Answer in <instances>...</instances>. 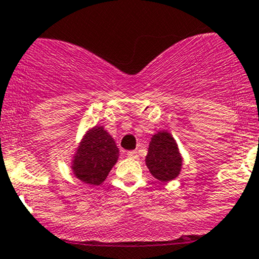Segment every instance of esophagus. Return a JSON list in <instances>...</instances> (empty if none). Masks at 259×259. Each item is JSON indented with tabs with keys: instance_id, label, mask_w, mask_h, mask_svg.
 I'll return each instance as SVG.
<instances>
[{
	"instance_id": "obj_1",
	"label": "esophagus",
	"mask_w": 259,
	"mask_h": 259,
	"mask_svg": "<svg viewBox=\"0 0 259 259\" xmlns=\"http://www.w3.org/2000/svg\"><path fill=\"white\" fill-rule=\"evenodd\" d=\"M127 156L132 159H138V151H135V150L127 151Z\"/></svg>"
}]
</instances>
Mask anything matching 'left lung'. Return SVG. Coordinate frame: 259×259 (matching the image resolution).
Masks as SVG:
<instances>
[{
  "instance_id": "left-lung-1",
  "label": "left lung",
  "mask_w": 259,
  "mask_h": 259,
  "mask_svg": "<svg viewBox=\"0 0 259 259\" xmlns=\"http://www.w3.org/2000/svg\"><path fill=\"white\" fill-rule=\"evenodd\" d=\"M145 161L149 171L160 182H169L179 176L182 156L176 140L169 133L160 132L151 138Z\"/></svg>"
}]
</instances>
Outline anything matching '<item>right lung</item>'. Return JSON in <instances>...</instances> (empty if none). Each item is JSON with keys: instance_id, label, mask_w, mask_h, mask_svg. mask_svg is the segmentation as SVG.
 <instances>
[{"instance_id": "1", "label": "right lung", "mask_w": 259, "mask_h": 259, "mask_svg": "<svg viewBox=\"0 0 259 259\" xmlns=\"http://www.w3.org/2000/svg\"><path fill=\"white\" fill-rule=\"evenodd\" d=\"M117 158L119 149L111 135L103 126H95L81 140L72 170L81 182L99 185L106 179Z\"/></svg>"}]
</instances>
